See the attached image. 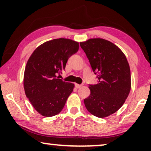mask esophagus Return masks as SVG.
I'll use <instances>...</instances> for the list:
<instances>
[{"mask_svg": "<svg viewBox=\"0 0 151 151\" xmlns=\"http://www.w3.org/2000/svg\"><path fill=\"white\" fill-rule=\"evenodd\" d=\"M75 85H76V87L77 88H80L82 86L81 84H76Z\"/></svg>", "mask_w": 151, "mask_h": 151, "instance_id": "34e87169", "label": "esophagus"}]
</instances>
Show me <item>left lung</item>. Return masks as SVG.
Returning <instances> with one entry per match:
<instances>
[{
  "instance_id": "1",
  "label": "left lung",
  "mask_w": 151,
  "mask_h": 151,
  "mask_svg": "<svg viewBox=\"0 0 151 151\" xmlns=\"http://www.w3.org/2000/svg\"><path fill=\"white\" fill-rule=\"evenodd\" d=\"M80 44L98 79L97 84H89L91 93L84 104L95 116L107 117L121 108L130 93L127 59L116 45L104 39H89Z\"/></svg>"
}]
</instances>
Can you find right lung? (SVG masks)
Listing matches in <instances>:
<instances>
[{
    "instance_id": "add662e5",
    "label": "right lung",
    "mask_w": 151,
    "mask_h": 151,
    "mask_svg": "<svg viewBox=\"0 0 151 151\" xmlns=\"http://www.w3.org/2000/svg\"><path fill=\"white\" fill-rule=\"evenodd\" d=\"M79 49V43L58 38L40 45L29 58L24 73L26 96L34 109L45 117L58 114L74 85L59 79L68 59Z\"/></svg>"
}]
</instances>
